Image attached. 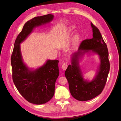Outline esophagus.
<instances>
[{"instance_id":"34e87169","label":"esophagus","mask_w":121,"mask_h":121,"mask_svg":"<svg viewBox=\"0 0 121 121\" xmlns=\"http://www.w3.org/2000/svg\"><path fill=\"white\" fill-rule=\"evenodd\" d=\"M67 67H68V64H67V63H64V64H63V65H62V66H61L62 69H63V70H64V71L65 70V69H67Z\"/></svg>"}]
</instances>
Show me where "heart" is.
<instances>
[{
	"label": "heart",
	"mask_w": 121,
	"mask_h": 121,
	"mask_svg": "<svg viewBox=\"0 0 121 121\" xmlns=\"http://www.w3.org/2000/svg\"><path fill=\"white\" fill-rule=\"evenodd\" d=\"M74 28V27H73L69 28V31H72ZM80 36L79 34H76L74 36L73 39V43H72L73 48L76 49L77 47H78L80 42Z\"/></svg>",
	"instance_id": "obj_1"
}]
</instances>
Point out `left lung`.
Instances as JSON below:
<instances>
[{
  "label": "left lung",
  "instance_id": "1",
  "mask_svg": "<svg viewBox=\"0 0 121 121\" xmlns=\"http://www.w3.org/2000/svg\"><path fill=\"white\" fill-rule=\"evenodd\" d=\"M93 37L84 40L80 44L78 52L71 57L65 75L69 85L72 96L79 101H87L99 95L107 82L110 68L107 45L102 38L98 29L91 23ZM93 52L99 55L100 65L97 74L91 82L83 79L79 65V60L85 53Z\"/></svg>",
  "mask_w": 121,
  "mask_h": 121
}]
</instances>
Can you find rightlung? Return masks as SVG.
<instances>
[{
  "mask_svg": "<svg viewBox=\"0 0 121 121\" xmlns=\"http://www.w3.org/2000/svg\"><path fill=\"white\" fill-rule=\"evenodd\" d=\"M53 15L48 14L33 18L26 23L14 42L11 57L13 80L17 90L30 103L41 104L46 103L54 94L55 83L59 75L58 60H47L42 66L30 69L23 62L20 44L37 27L49 23Z\"/></svg>",
  "mask_w": 121,
  "mask_h": 121,
  "instance_id": "right-lung-1",
  "label": "right lung"
}]
</instances>
